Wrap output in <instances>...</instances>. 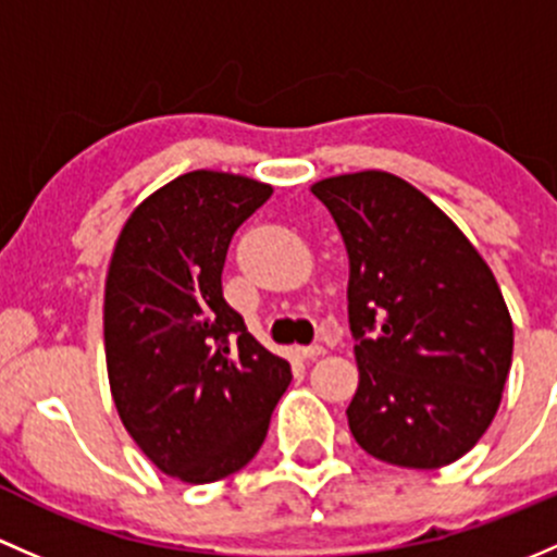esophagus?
<instances>
[{"mask_svg": "<svg viewBox=\"0 0 557 557\" xmlns=\"http://www.w3.org/2000/svg\"><path fill=\"white\" fill-rule=\"evenodd\" d=\"M297 351V357L300 359H317V357H321V354H324V348L321 346H300V348H295Z\"/></svg>", "mask_w": 557, "mask_h": 557, "instance_id": "34e87169", "label": "esophagus"}]
</instances>
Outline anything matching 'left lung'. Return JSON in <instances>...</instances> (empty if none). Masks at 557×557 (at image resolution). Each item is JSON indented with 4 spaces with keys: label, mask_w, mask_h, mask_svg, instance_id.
I'll return each instance as SVG.
<instances>
[{
    "label": "left lung",
    "mask_w": 557,
    "mask_h": 557,
    "mask_svg": "<svg viewBox=\"0 0 557 557\" xmlns=\"http://www.w3.org/2000/svg\"><path fill=\"white\" fill-rule=\"evenodd\" d=\"M311 193L348 251L354 440L407 469L458 461L491 426L512 367V319L488 262L388 171L330 176Z\"/></svg>",
    "instance_id": "obj_1"
}]
</instances>
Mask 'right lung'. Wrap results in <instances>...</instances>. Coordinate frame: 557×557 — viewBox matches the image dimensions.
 <instances>
[{
  "label": "right lung",
  "instance_id": "obj_1",
  "mask_svg": "<svg viewBox=\"0 0 557 557\" xmlns=\"http://www.w3.org/2000/svg\"><path fill=\"white\" fill-rule=\"evenodd\" d=\"M271 193L249 176L190 171L141 200L114 244L109 388L134 443L182 483L246 467L292 381L289 362L260 346L222 297L233 233Z\"/></svg>",
  "mask_w": 557,
  "mask_h": 557
}]
</instances>
